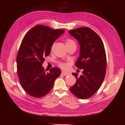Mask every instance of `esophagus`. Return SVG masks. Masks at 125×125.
I'll use <instances>...</instances> for the list:
<instances>
[{
	"label": "esophagus",
	"mask_w": 125,
	"mask_h": 125,
	"mask_svg": "<svg viewBox=\"0 0 125 125\" xmlns=\"http://www.w3.org/2000/svg\"><path fill=\"white\" fill-rule=\"evenodd\" d=\"M62 74L63 75H65V76H67V75H69L70 74V73H68V72H65L62 71Z\"/></svg>",
	"instance_id": "esophagus-1"
}]
</instances>
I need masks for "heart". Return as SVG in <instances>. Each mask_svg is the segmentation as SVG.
Segmentation results:
<instances>
[{"label": "heart", "instance_id": "1", "mask_svg": "<svg viewBox=\"0 0 125 125\" xmlns=\"http://www.w3.org/2000/svg\"><path fill=\"white\" fill-rule=\"evenodd\" d=\"M65 43H66V46H68V45H70L73 44H75L73 40L70 39H67L65 40ZM58 65L60 68H61L63 69H67L68 68V65L64 62H59Z\"/></svg>", "mask_w": 125, "mask_h": 125}]
</instances>
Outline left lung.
Listing matches in <instances>:
<instances>
[{
	"label": "left lung",
	"instance_id": "obj_1",
	"mask_svg": "<svg viewBox=\"0 0 125 125\" xmlns=\"http://www.w3.org/2000/svg\"><path fill=\"white\" fill-rule=\"evenodd\" d=\"M69 33L77 40L80 47L75 66L83 69L80 77L77 73H73L76 82L70 90L79 99H86L97 92L105 76L107 61L104 44L99 35L88 27L70 30Z\"/></svg>",
	"mask_w": 125,
	"mask_h": 125
}]
</instances>
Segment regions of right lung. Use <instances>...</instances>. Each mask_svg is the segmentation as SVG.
<instances>
[{"instance_id": "obj_1", "label": "right lung", "mask_w": 125, "mask_h": 125, "mask_svg": "<svg viewBox=\"0 0 125 125\" xmlns=\"http://www.w3.org/2000/svg\"><path fill=\"white\" fill-rule=\"evenodd\" d=\"M64 32L63 30L37 25L22 40L17 56V73L22 88L31 96L40 98L46 95L61 73L57 67L47 72L42 64L45 57L50 54L54 42Z\"/></svg>"}]
</instances>
